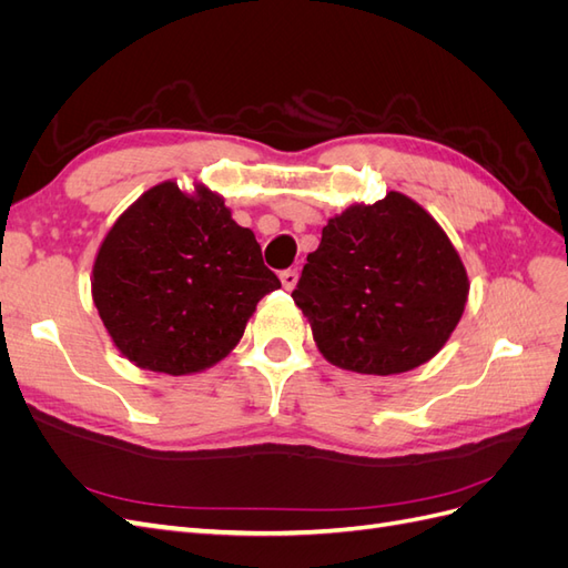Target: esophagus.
Here are the masks:
<instances>
[{
    "label": "esophagus",
    "instance_id": "esophagus-1",
    "mask_svg": "<svg viewBox=\"0 0 568 568\" xmlns=\"http://www.w3.org/2000/svg\"><path fill=\"white\" fill-rule=\"evenodd\" d=\"M280 280H282V284H284V288L286 291H291V288H294L296 286V282H298V270H284L282 274H280Z\"/></svg>",
    "mask_w": 568,
    "mask_h": 568
}]
</instances>
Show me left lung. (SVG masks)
Segmentation results:
<instances>
[{
    "label": "left lung",
    "instance_id": "obj_1",
    "mask_svg": "<svg viewBox=\"0 0 568 568\" xmlns=\"http://www.w3.org/2000/svg\"><path fill=\"white\" fill-rule=\"evenodd\" d=\"M467 294L448 234L419 203L390 192L326 222L291 298L332 365L388 376L445 346Z\"/></svg>",
    "mask_w": 568,
    "mask_h": 568
}]
</instances>
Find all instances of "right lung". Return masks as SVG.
<instances>
[{"label":"right lung","instance_id":"add662e5","mask_svg":"<svg viewBox=\"0 0 568 568\" xmlns=\"http://www.w3.org/2000/svg\"><path fill=\"white\" fill-rule=\"evenodd\" d=\"M280 286L225 201L205 186L186 196L175 182L149 189L115 220L92 270V298L118 351L173 376L225 357L257 301Z\"/></svg>","mask_w":568,"mask_h":568}]
</instances>
